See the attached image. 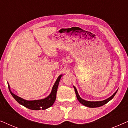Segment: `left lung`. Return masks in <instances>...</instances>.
<instances>
[{"label": "left lung", "mask_w": 128, "mask_h": 128, "mask_svg": "<svg viewBox=\"0 0 128 128\" xmlns=\"http://www.w3.org/2000/svg\"><path fill=\"white\" fill-rule=\"evenodd\" d=\"M73 87H74V91H75V92H76V97H77V98H78V101H79V102L81 103L82 104H83V105H84V106H87V107H90V108L99 107V106H104V104H106V103H107L108 102H109L113 98L115 94H116L117 91H118L117 90L112 96H111L110 98H108L105 100L101 101H86V100H83L82 98H81L80 97L79 95H78V91H77V89L76 88V87H75L74 86H73Z\"/></svg>", "instance_id": "obj_1"}]
</instances>
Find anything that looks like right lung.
Masks as SVG:
<instances>
[{"instance_id": "right-lung-1", "label": "right lung", "mask_w": 128, "mask_h": 128, "mask_svg": "<svg viewBox=\"0 0 128 128\" xmlns=\"http://www.w3.org/2000/svg\"><path fill=\"white\" fill-rule=\"evenodd\" d=\"M62 75H60L58 78L55 83L54 84L53 87H52V92L46 98L44 99L38 100H33V101H27L24 100L22 98L18 97L15 95L11 92L10 88L9 85H8V89L11 93L12 96H13L14 98L18 102L19 104L25 106V107L28 108V109L32 110H45L51 106L55 102L56 98V92L58 87L59 81H60Z\"/></svg>"}]
</instances>
